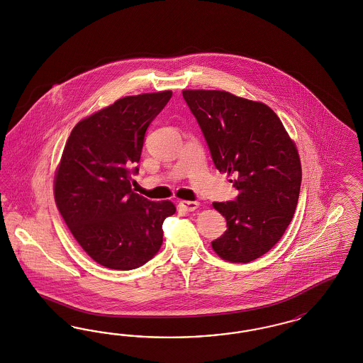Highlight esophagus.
<instances>
[{
	"mask_svg": "<svg viewBox=\"0 0 363 363\" xmlns=\"http://www.w3.org/2000/svg\"><path fill=\"white\" fill-rule=\"evenodd\" d=\"M199 202L197 201H181L179 202V208L184 211V212H194L197 208H199Z\"/></svg>",
	"mask_w": 363,
	"mask_h": 363,
	"instance_id": "34e87169",
	"label": "esophagus"
}]
</instances>
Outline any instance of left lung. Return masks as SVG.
<instances>
[{
	"mask_svg": "<svg viewBox=\"0 0 363 363\" xmlns=\"http://www.w3.org/2000/svg\"><path fill=\"white\" fill-rule=\"evenodd\" d=\"M216 169L238 190L235 201L213 202L226 220L214 252L232 263L263 256L284 235L299 200V154L280 119L260 101L225 91L185 89Z\"/></svg>",
	"mask_w": 363,
	"mask_h": 363,
	"instance_id": "8db88e82",
	"label": "left lung"
}]
</instances>
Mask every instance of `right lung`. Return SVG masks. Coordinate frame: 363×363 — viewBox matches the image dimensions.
<instances>
[{
  "label": "right lung",
  "mask_w": 363,
  "mask_h": 363,
  "mask_svg": "<svg viewBox=\"0 0 363 363\" xmlns=\"http://www.w3.org/2000/svg\"><path fill=\"white\" fill-rule=\"evenodd\" d=\"M172 91L125 96L74 127L55 178V200L76 241L96 263L128 271L147 263L163 241L170 201L134 193L145 134Z\"/></svg>",
  "instance_id": "right-lung-1"
}]
</instances>
